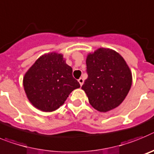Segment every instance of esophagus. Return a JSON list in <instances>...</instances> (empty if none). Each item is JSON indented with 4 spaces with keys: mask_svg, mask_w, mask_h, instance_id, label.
I'll return each instance as SVG.
<instances>
[{
    "mask_svg": "<svg viewBox=\"0 0 154 154\" xmlns=\"http://www.w3.org/2000/svg\"><path fill=\"white\" fill-rule=\"evenodd\" d=\"M78 82L80 83V85H81V86H82L83 84H84V79L81 78H81L78 80Z\"/></svg>",
    "mask_w": 154,
    "mask_h": 154,
    "instance_id": "34e87169",
    "label": "esophagus"
}]
</instances>
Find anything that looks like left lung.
<instances>
[{
	"label": "left lung",
	"mask_w": 154,
	"mask_h": 154,
	"mask_svg": "<svg viewBox=\"0 0 154 154\" xmlns=\"http://www.w3.org/2000/svg\"><path fill=\"white\" fill-rule=\"evenodd\" d=\"M87 73L82 89L96 110L106 112L121 104L130 90L132 73L117 52L100 48L87 57Z\"/></svg>",
	"instance_id": "left-lung-1"
}]
</instances>
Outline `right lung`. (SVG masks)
I'll return each instance as SVG.
<instances>
[{
	"label": "right lung",
	"instance_id": "add662e5",
	"mask_svg": "<svg viewBox=\"0 0 154 154\" xmlns=\"http://www.w3.org/2000/svg\"><path fill=\"white\" fill-rule=\"evenodd\" d=\"M62 54H45L35 61L23 79L25 91L30 102L43 112L59 109L80 84Z\"/></svg>",
	"mask_w": 154,
	"mask_h": 154
}]
</instances>
